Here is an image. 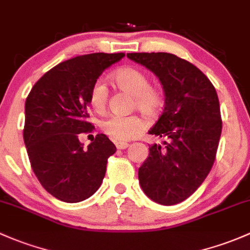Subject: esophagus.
<instances>
[{"label":"esophagus","mask_w":250,"mask_h":250,"mask_svg":"<svg viewBox=\"0 0 250 250\" xmlns=\"http://www.w3.org/2000/svg\"><path fill=\"white\" fill-rule=\"evenodd\" d=\"M128 146H129V144L127 143H116V147L118 149H125Z\"/></svg>","instance_id":"1"}]
</instances>
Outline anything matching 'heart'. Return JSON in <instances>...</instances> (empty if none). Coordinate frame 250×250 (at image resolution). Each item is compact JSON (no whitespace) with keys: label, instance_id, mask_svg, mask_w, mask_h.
<instances>
[{"label":"heart","instance_id":"b5f03b06","mask_svg":"<svg viewBox=\"0 0 250 250\" xmlns=\"http://www.w3.org/2000/svg\"><path fill=\"white\" fill-rule=\"evenodd\" d=\"M112 81L120 90L128 92L133 96V105L143 112L144 115L153 117L159 114L164 104V93L158 86L149 85V78L143 70L127 67L118 69L112 74ZM106 85L103 80H97L92 85L88 101L92 109L98 114L104 111L107 104ZM101 128L105 135L115 141H128L143 133L146 128V123L138 115L120 116L111 115L102 121Z\"/></svg>","mask_w":250,"mask_h":250}]
</instances>
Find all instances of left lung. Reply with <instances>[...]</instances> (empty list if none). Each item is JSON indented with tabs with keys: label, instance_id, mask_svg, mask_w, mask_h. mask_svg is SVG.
Here are the masks:
<instances>
[{
	"label": "left lung",
	"instance_id": "left-lung-1",
	"mask_svg": "<svg viewBox=\"0 0 250 250\" xmlns=\"http://www.w3.org/2000/svg\"><path fill=\"white\" fill-rule=\"evenodd\" d=\"M128 59L159 79L165 107L148 134L165 139L153 144L139 169V182L151 200L180 204L196 190L211 171L220 134L219 101L199 68L167 52H134Z\"/></svg>",
	"mask_w": 250,
	"mask_h": 250
}]
</instances>
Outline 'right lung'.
Instances as JSON below:
<instances>
[{
	"label": "right lung",
	"mask_w": 250,
	"mask_h": 250,
	"mask_svg": "<svg viewBox=\"0 0 250 250\" xmlns=\"http://www.w3.org/2000/svg\"><path fill=\"white\" fill-rule=\"evenodd\" d=\"M123 57V52H97L67 60L39 79L26 98L23 141L31 167L59 200H86L103 182L107 158L116 147L106 135L97 134L83 149L79 136L93 128L87 122L92 85Z\"/></svg>",
	"instance_id": "1"
}]
</instances>
